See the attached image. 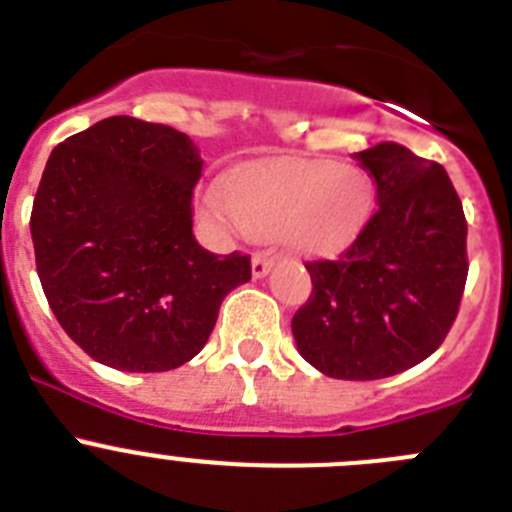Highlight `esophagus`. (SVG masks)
<instances>
[{
    "mask_svg": "<svg viewBox=\"0 0 512 512\" xmlns=\"http://www.w3.org/2000/svg\"><path fill=\"white\" fill-rule=\"evenodd\" d=\"M272 265H275V257L265 255V252H255L252 255V275L255 278H265L267 272L272 270Z\"/></svg>",
    "mask_w": 512,
    "mask_h": 512,
    "instance_id": "34e87169",
    "label": "esophagus"
}]
</instances>
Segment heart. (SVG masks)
Segmentation results:
<instances>
[{
	"mask_svg": "<svg viewBox=\"0 0 512 512\" xmlns=\"http://www.w3.org/2000/svg\"><path fill=\"white\" fill-rule=\"evenodd\" d=\"M371 207L364 171L333 161H278L242 171L227 199L209 194L202 214L234 219L257 237H280L308 252H326L361 227Z\"/></svg>",
	"mask_w": 512,
	"mask_h": 512,
	"instance_id": "obj_1",
	"label": "heart"
}]
</instances>
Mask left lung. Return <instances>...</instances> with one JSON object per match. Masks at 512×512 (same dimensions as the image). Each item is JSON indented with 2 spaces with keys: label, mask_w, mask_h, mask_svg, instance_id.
I'll return each instance as SVG.
<instances>
[{
  "label": "left lung",
  "mask_w": 512,
  "mask_h": 512,
  "mask_svg": "<svg viewBox=\"0 0 512 512\" xmlns=\"http://www.w3.org/2000/svg\"><path fill=\"white\" fill-rule=\"evenodd\" d=\"M376 212L333 260L305 262L313 293L293 315L300 356L333 379L371 381L432 356L467 280V222L437 161L394 141L358 151Z\"/></svg>",
  "instance_id": "8db88e82"
}]
</instances>
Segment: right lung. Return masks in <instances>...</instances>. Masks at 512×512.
Here are the masks:
<instances>
[{
	"label": "right lung",
	"mask_w": 512,
	"mask_h": 512,
	"mask_svg": "<svg viewBox=\"0 0 512 512\" xmlns=\"http://www.w3.org/2000/svg\"><path fill=\"white\" fill-rule=\"evenodd\" d=\"M202 156L186 133L131 116L57 143L32 204L42 290L90 358L131 374L171 371L209 341L250 257L214 255L191 232Z\"/></svg>",
	"instance_id": "right-lung-1"
}]
</instances>
